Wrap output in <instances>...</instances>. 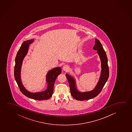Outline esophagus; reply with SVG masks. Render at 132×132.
<instances>
[{"instance_id":"1","label":"esophagus","mask_w":132,"mask_h":132,"mask_svg":"<svg viewBox=\"0 0 132 132\" xmlns=\"http://www.w3.org/2000/svg\"><path fill=\"white\" fill-rule=\"evenodd\" d=\"M69 66H68L67 65H65L64 66H63V70L65 71L66 72H67V71L69 70Z\"/></svg>"}]
</instances>
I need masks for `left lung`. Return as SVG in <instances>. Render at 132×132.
Returning <instances> with one entry per match:
<instances>
[{"mask_svg": "<svg viewBox=\"0 0 132 132\" xmlns=\"http://www.w3.org/2000/svg\"><path fill=\"white\" fill-rule=\"evenodd\" d=\"M95 45L93 49L97 51L101 62V75L99 81L93 90L89 92H80L76 88L75 81L73 78L68 74H66L69 82L71 94L74 99L78 101H86L92 99L97 96L106 83L109 76V69L108 64V59L106 53L103 49L101 42L97 39H95Z\"/></svg>", "mask_w": 132, "mask_h": 132, "instance_id": "left-lung-1", "label": "left lung"}]
</instances>
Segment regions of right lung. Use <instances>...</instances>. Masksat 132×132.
<instances>
[{
    "instance_id": "add662e5",
    "label": "right lung",
    "mask_w": 132,
    "mask_h": 132,
    "mask_svg": "<svg viewBox=\"0 0 132 132\" xmlns=\"http://www.w3.org/2000/svg\"><path fill=\"white\" fill-rule=\"evenodd\" d=\"M33 42V40H29L24 42L19 50L15 58V65L14 74L15 80L22 94L31 99L38 101L49 99L52 96L54 82L56 78L61 73V69L60 67L55 68L49 71L46 76V81L48 86L46 90L40 92L31 93L27 91L23 87L20 78V72L22 62L27 54L28 47L30 44Z\"/></svg>"
}]
</instances>
